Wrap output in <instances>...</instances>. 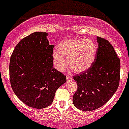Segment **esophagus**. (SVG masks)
I'll return each mask as SVG.
<instances>
[{"label": "esophagus", "instance_id": "esophagus-1", "mask_svg": "<svg viewBox=\"0 0 129 129\" xmlns=\"http://www.w3.org/2000/svg\"><path fill=\"white\" fill-rule=\"evenodd\" d=\"M66 78H67V80H72V79H73L72 77L70 76V75H67V77H66Z\"/></svg>", "mask_w": 129, "mask_h": 129}]
</instances>
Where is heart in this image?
<instances>
[{"mask_svg":"<svg viewBox=\"0 0 129 129\" xmlns=\"http://www.w3.org/2000/svg\"><path fill=\"white\" fill-rule=\"evenodd\" d=\"M97 55V47L93 40L85 39H71L58 44L57 50L52 53L55 68L63 72L67 67L72 72L80 74L89 70ZM68 58L67 64L64 58Z\"/></svg>","mask_w":129,"mask_h":129,"instance_id":"1","label":"heart"}]
</instances>
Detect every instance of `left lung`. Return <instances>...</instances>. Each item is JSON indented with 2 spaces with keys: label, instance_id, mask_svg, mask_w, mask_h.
I'll return each mask as SVG.
<instances>
[{
  "label": "left lung",
  "instance_id": "obj_1",
  "mask_svg": "<svg viewBox=\"0 0 129 129\" xmlns=\"http://www.w3.org/2000/svg\"><path fill=\"white\" fill-rule=\"evenodd\" d=\"M97 55L92 67L74 77L78 87L73 96V104L82 111L101 107L111 99L119 87L120 59L108 40L97 37Z\"/></svg>",
  "mask_w": 129,
  "mask_h": 129
}]
</instances>
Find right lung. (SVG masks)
Returning a JSON list of instances; mask_svg holds the SVG:
<instances>
[{
	"instance_id": "obj_1",
	"label": "right lung",
	"mask_w": 129,
	"mask_h": 129,
	"mask_svg": "<svg viewBox=\"0 0 129 129\" xmlns=\"http://www.w3.org/2000/svg\"><path fill=\"white\" fill-rule=\"evenodd\" d=\"M46 32H34L18 43L10 60L11 87L25 104L44 109L52 103L55 92L66 77L54 68V45Z\"/></svg>"
}]
</instances>
